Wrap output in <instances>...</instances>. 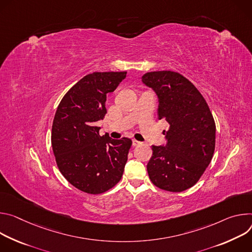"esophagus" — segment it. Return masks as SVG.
I'll return each mask as SVG.
<instances>
[{
    "label": "esophagus",
    "mask_w": 252,
    "mask_h": 252,
    "mask_svg": "<svg viewBox=\"0 0 252 252\" xmlns=\"http://www.w3.org/2000/svg\"><path fill=\"white\" fill-rule=\"evenodd\" d=\"M140 144H141L140 141H137V140H135V139H133V140H132V145L133 146H138V145H140Z\"/></svg>",
    "instance_id": "34e87169"
}]
</instances>
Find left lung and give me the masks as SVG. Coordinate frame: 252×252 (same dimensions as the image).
I'll list each match as a JSON object with an SVG mask.
<instances>
[{
  "label": "left lung",
  "mask_w": 252,
  "mask_h": 252,
  "mask_svg": "<svg viewBox=\"0 0 252 252\" xmlns=\"http://www.w3.org/2000/svg\"><path fill=\"white\" fill-rule=\"evenodd\" d=\"M142 82L158 97V118L170 125L164 131L166 145L152 146L149 178L160 189L184 191L196 184L213 157V116L197 88L177 72H149Z\"/></svg>",
  "instance_id": "1"
}]
</instances>
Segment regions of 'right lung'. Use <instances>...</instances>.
Returning <instances> with one entry per match:
<instances>
[{
    "label": "right lung",
    "instance_id": "1",
    "mask_svg": "<svg viewBox=\"0 0 252 252\" xmlns=\"http://www.w3.org/2000/svg\"><path fill=\"white\" fill-rule=\"evenodd\" d=\"M127 72H94L83 77L61 100L52 126V147L62 175L73 186L100 194L121 179L131 139L100 136L96 122L107 110L105 103Z\"/></svg>",
    "mask_w": 252,
    "mask_h": 252
}]
</instances>
